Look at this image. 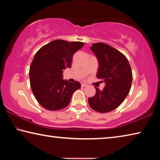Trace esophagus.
I'll list each match as a JSON object with an SVG mask.
<instances>
[{
	"instance_id": "34e87169",
	"label": "esophagus",
	"mask_w": 160,
	"mask_h": 160,
	"mask_svg": "<svg viewBox=\"0 0 160 160\" xmlns=\"http://www.w3.org/2000/svg\"><path fill=\"white\" fill-rule=\"evenodd\" d=\"M81 86H82V87H87V86H88V85H87V84H85V83H82V85H81Z\"/></svg>"
}]
</instances>
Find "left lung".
<instances>
[{"instance_id":"left-lung-1","label":"left lung","mask_w":160,"mask_h":160,"mask_svg":"<svg viewBox=\"0 0 160 160\" xmlns=\"http://www.w3.org/2000/svg\"><path fill=\"white\" fill-rule=\"evenodd\" d=\"M90 49L98 61L97 77L105 82L104 90L95 88L96 94L88 99L92 109L100 113L114 110L131 90L132 75L128 59L123 53L104 43L92 44Z\"/></svg>"}]
</instances>
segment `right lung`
I'll return each instance as SVG.
<instances>
[{
    "instance_id": "add662e5",
    "label": "right lung",
    "mask_w": 160,
    "mask_h": 160,
    "mask_svg": "<svg viewBox=\"0 0 160 160\" xmlns=\"http://www.w3.org/2000/svg\"><path fill=\"white\" fill-rule=\"evenodd\" d=\"M85 43L57 39L44 46L34 56L29 68V80L35 98L50 111L61 110L69 104L72 94L80 88L78 81L63 79V70L71 67L73 54Z\"/></svg>"
}]
</instances>
